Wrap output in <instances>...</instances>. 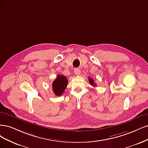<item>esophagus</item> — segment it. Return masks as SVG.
<instances>
[{
	"instance_id": "obj_1",
	"label": "esophagus",
	"mask_w": 148,
	"mask_h": 148,
	"mask_svg": "<svg viewBox=\"0 0 148 148\" xmlns=\"http://www.w3.org/2000/svg\"><path fill=\"white\" fill-rule=\"evenodd\" d=\"M74 73H75V75H79L80 74V69H75L74 70Z\"/></svg>"
}]
</instances>
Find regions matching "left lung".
I'll list each match as a JSON object with an SVG mask.
<instances>
[{"instance_id": "8db88e82", "label": "left lung", "mask_w": 148, "mask_h": 148, "mask_svg": "<svg viewBox=\"0 0 148 148\" xmlns=\"http://www.w3.org/2000/svg\"><path fill=\"white\" fill-rule=\"evenodd\" d=\"M88 78H89V82H90V85H93V86H95V85H96L97 84H95L93 79L92 78H91V77H88Z\"/></svg>"}]
</instances>
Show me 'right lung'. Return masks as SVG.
<instances>
[{"label": "right lung", "instance_id": "1", "mask_svg": "<svg viewBox=\"0 0 148 148\" xmlns=\"http://www.w3.org/2000/svg\"><path fill=\"white\" fill-rule=\"evenodd\" d=\"M68 80L64 75H58L52 83L53 91L56 96H61L67 87Z\"/></svg>", "mask_w": 148, "mask_h": 148}]
</instances>
